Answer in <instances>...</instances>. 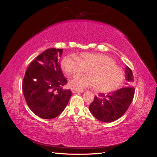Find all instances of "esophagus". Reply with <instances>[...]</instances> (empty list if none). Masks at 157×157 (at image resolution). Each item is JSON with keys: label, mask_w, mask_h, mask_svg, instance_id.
Returning a JSON list of instances; mask_svg holds the SVG:
<instances>
[{"label": "esophagus", "mask_w": 157, "mask_h": 157, "mask_svg": "<svg viewBox=\"0 0 157 157\" xmlns=\"http://www.w3.org/2000/svg\"><path fill=\"white\" fill-rule=\"evenodd\" d=\"M71 92H72L73 94L83 92V91H82V90H71Z\"/></svg>", "instance_id": "obj_1"}]
</instances>
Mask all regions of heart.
Segmentation results:
<instances>
[{
  "mask_svg": "<svg viewBox=\"0 0 157 157\" xmlns=\"http://www.w3.org/2000/svg\"><path fill=\"white\" fill-rule=\"evenodd\" d=\"M61 69L66 75L77 77L85 71L88 75L71 80L69 86L82 90L94 86L99 92H109L116 90L124 80V73L110 57L103 54L82 53L75 57L65 56L61 61Z\"/></svg>",
  "mask_w": 157,
  "mask_h": 157,
  "instance_id": "obj_1",
  "label": "heart"
}]
</instances>
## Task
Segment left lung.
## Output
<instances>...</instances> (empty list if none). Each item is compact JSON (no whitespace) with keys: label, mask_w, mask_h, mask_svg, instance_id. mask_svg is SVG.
Here are the masks:
<instances>
[{"label":"left lung","mask_w":157,"mask_h":157,"mask_svg":"<svg viewBox=\"0 0 157 157\" xmlns=\"http://www.w3.org/2000/svg\"><path fill=\"white\" fill-rule=\"evenodd\" d=\"M125 73L127 82L125 88L107 95L99 94L90 104V111L98 120L103 122L115 121L124 115L130 107L134 96V88L132 87L134 77L128 67H126Z\"/></svg>","instance_id":"1"}]
</instances>
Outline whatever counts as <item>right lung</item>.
<instances>
[{
	"label": "right lung",
	"instance_id": "add662e5",
	"mask_svg": "<svg viewBox=\"0 0 157 157\" xmlns=\"http://www.w3.org/2000/svg\"><path fill=\"white\" fill-rule=\"evenodd\" d=\"M62 49L49 48L38 56L28 67L23 80V93L31 110L44 119L59 116L72 95L63 90L67 80L62 73L59 57Z\"/></svg>",
	"mask_w": 157,
	"mask_h": 157
}]
</instances>
